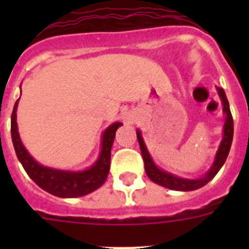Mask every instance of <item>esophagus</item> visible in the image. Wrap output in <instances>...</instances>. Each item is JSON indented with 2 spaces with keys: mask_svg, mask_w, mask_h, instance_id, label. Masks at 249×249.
<instances>
[{
  "mask_svg": "<svg viewBox=\"0 0 249 249\" xmlns=\"http://www.w3.org/2000/svg\"><path fill=\"white\" fill-rule=\"evenodd\" d=\"M136 120H137V117H136V114L133 112H127L126 116H124V121L127 123H135Z\"/></svg>",
  "mask_w": 249,
  "mask_h": 249,
  "instance_id": "obj_1",
  "label": "esophagus"
}]
</instances>
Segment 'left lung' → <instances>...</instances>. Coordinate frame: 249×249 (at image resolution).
Instances as JSON below:
<instances>
[{
  "instance_id": "8db88e82",
  "label": "left lung",
  "mask_w": 249,
  "mask_h": 249,
  "mask_svg": "<svg viewBox=\"0 0 249 249\" xmlns=\"http://www.w3.org/2000/svg\"><path fill=\"white\" fill-rule=\"evenodd\" d=\"M215 89H217L218 96L219 98H221L222 106H223V114H224L223 137H222V141H221V143H219L218 149H217V152H215V156H214V160H213L212 166H211V168L208 169V171L202 176V177L182 178L173 175V173L167 172V171H164V169L160 168V167L155 163V160H153L148 148H147L146 143H144L142 132H141L138 128L136 129V132H137L138 143H140V147H141V153H142V157H143V160H144V169H146L147 176H148V178L152 182H155V183L160 184V186L162 187H166V188H169V190L188 192V191L198 190V188H201V187L206 186L208 182L212 181L213 177H214V176L218 173L219 169L222 168V166H223L224 162H226V160H227L228 157L231 146H232L233 118H232V113H231L230 103H228L226 92H224L223 89H221V87H215Z\"/></svg>"
}]
</instances>
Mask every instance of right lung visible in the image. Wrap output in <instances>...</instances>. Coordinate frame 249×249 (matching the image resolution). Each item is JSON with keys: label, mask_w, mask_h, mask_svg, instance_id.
<instances>
[{"label": "right lung", "mask_w": 249, "mask_h": 249, "mask_svg": "<svg viewBox=\"0 0 249 249\" xmlns=\"http://www.w3.org/2000/svg\"><path fill=\"white\" fill-rule=\"evenodd\" d=\"M21 89V86H19ZM18 100L15 103L12 116H11V136L15 151L22 167L25 168L30 178L43 191L59 198H76L89 195L100 188L107 179L111 166V148L113 144L116 131L122 126L121 122L109 124L103 131L101 140V152L97 160L89 168L82 171H67L43 166L38 163L28 153L22 143L17 126V106Z\"/></svg>", "instance_id": "obj_1"}]
</instances>
